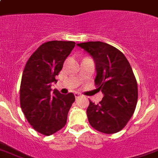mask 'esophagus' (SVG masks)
<instances>
[{
    "mask_svg": "<svg viewBox=\"0 0 158 158\" xmlns=\"http://www.w3.org/2000/svg\"><path fill=\"white\" fill-rule=\"evenodd\" d=\"M74 95H75V97H76V98H78V97L81 96V93H79V92H75Z\"/></svg>",
    "mask_w": 158,
    "mask_h": 158,
    "instance_id": "esophagus-1",
    "label": "esophagus"
}]
</instances>
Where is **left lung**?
I'll list each match as a JSON object with an SVG mask.
<instances>
[{
	"label": "left lung",
	"mask_w": 158,
	"mask_h": 158,
	"mask_svg": "<svg viewBox=\"0 0 158 158\" xmlns=\"http://www.w3.org/2000/svg\"><path fill=\"white\" fill-rule=\"evenodd\" d=\"M77 45L93 59L95 85L103 94L99 104L89 101V124L106 134L118 132L133 115L138 100V86L130 63L121 52L106 43L89 41Z\"/></svg>",
	"instance_id": "8db88e82"
}]
</instances>
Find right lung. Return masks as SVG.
Returning <instances> with one entry per match:
<instances>
[{"instance_id": "obj_1", "label": "right lung", "mask_w": 158, "mask_h": 158, "mask_svg": "<svg viewBox=\"0 0 158 158\" xmlns=\"http://www.w3.org/2000/svg\"><path fill=\"white\" fill-rule=\"evenodd\" d=\"M76 43L52 40L41 44L28 59L20 85V105L27 121L37 131L51 135L65 126L74 102L73 93L61 94L51 87Z\"/></svg>"}]
</instances>
